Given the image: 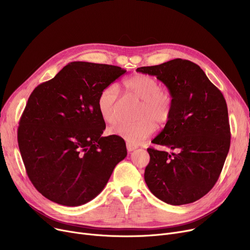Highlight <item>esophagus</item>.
Instances as JSON below:
<instances>
[{"label":"esophagus","instance_id":"esophagus-1","mask_svg":"<svg viewBox=\"0 0 250 250\" xmlns=\"http://www.w3.org/2000/svg\"><path fill=\"white\" fill-rule=\"evenodd\" d=\"M137 148L138 147L136 145H133V144H130V143H126V149L128 152H132V151L136 150Z\"/></svg>","mask_w":250,"mask_h":250}]
</instances>
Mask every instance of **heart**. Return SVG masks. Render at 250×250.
<instances>
[{
  "instance_id": "1",
  "label": "heart",
  "mask_w": 250,
  "mask_h": 250,
  "mask_svg": "<svg viewBox=\"0 0 250 250\" xmlns=\"http://www.w3.org/2000/svg\"><path fill=\"white\" fill-rule=\"evenodd\" d=\"M123 86L127 95L141 100L138 109V117L141 120L135 123H117L109 128V133L133 145H138L155 132L154 122L162 125L169 120L173 107V97L168 90L161 88L156 78L146 74H138L126 79ZM118 96V88L114 84L106 86L100 92L97 108L106 123L115 121Z\"/></svg>"
}]
</instances>
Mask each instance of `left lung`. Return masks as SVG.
Masks as SVG:
<instances>
[{
	"instance_id": "8db88e82",
	"label": "left lung",
	"mask_w": 250,
	"mask_h": 250,
	"mask_svg": "<svg viewBox=\"0 0 250 250\" xmlns=\"http://www.w3.org/2000/svg\"><path fill=\"white\" fill-rule=\"evenodd\" d=\"M137 72L156 76L173 97L171 115L152 143L178 153L148 148L147 186L169 205L198 201L215 186L229 152L226 100L199 65L188 60L141 67Z\"/></svg>"
}]
</instances>
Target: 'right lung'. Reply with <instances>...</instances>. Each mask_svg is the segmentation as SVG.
Returning a JSON list of instances; mask_svg holds the SVG:
<instances>
[{
  "label": "right lung",
  "mask_w": 250,
  "mask_h": 250,
  "mask_svg": "<svg viewBox=\"0 0 250 250\" xmlns=\"http://www.w3.org/2000/svg\"><path fill=\"white\" fill-rule=\"evenodd\" d=\"M125 72L73 62L29 96L18 145L30 181L49 201L68 207L90 202L126 157L124 139L102 137L105 123L97 108L102 89Z\"/></svg>",
  "instance_id": "right-lung-1"
}]
</instances>
